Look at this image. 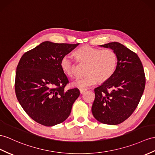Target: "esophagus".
<instances>
[{
    "instance_id": "34e87169",
    "label": "esophagus",
    "mask_w": 155,
    "mask_h": 155,
    "mask_svg": "<svg viewBox=\"0 0 155 155\" xmlns=\"http://www.w3.org/2000/svg\"><path fill=\"white\" fill-rule=\"evenodd\" d=\"M80 91L81 94H83V93H84L86 91V89H80Z\"/></svg>"
}]
</instances>
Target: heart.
<instances>
[{"instance_id":"obj_1","label":"heart","mask_w":155,"mask_h":155,"mask_svg":"<svg viewBox=\"0 0 155 155\" xmlns=\"http://www.w3.org/2000/svg\"><path fill=\"white\" fill-rule=\"evenodd\" d=\"M75 54L81 62L87 64L85 77L78 78L72 85L80 89H86L95 85L97 81L104 82L114 74L118 56L111 48L101 49L91 46L78 48ZM60 66L64 72L69 76L75 74V62L72 56L66 54L60 61Z\"/></svg>"}]
</instances>
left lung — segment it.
<instances>
[{"mask_svg":"<svg viewBox=\"0 0 155 155\" xmlns=\"http://www.w3.org/2000/svg\"><path fill=\"white\" fill-rule=\"evenodd\" d=\"M101 47L114 50L118 64L112 76L95 89L91 110L99 122L117 125L137 108L145 89V72L137 54L121 43L112 42Z\"/></svg>","mask_w":155,"mask_h":155,"instance_id":"obj_1","label":"left lung"}]
</instances>
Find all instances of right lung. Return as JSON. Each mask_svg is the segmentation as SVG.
Returning a JSON list of instances; mask_svg holds the SVG:
<instances>
[{"instance_id":"add662e5","label":"right lung","mask_w":155,"mask_h":155,"mask_svg":"<svg viewBox=\"0 0 155 155\" xmlns=\"http://www.w3.org/2000/svg\"><path fill=\"white\" fill-rule=\"evenodd\" d=\"M78 45L45 41L20 60L15 80L16 95L24 111L41 125L53 126L63 122L80 95L77 88L64 90L69 81L60 66L63 56Z\"/></svg>"}]
</instances>
